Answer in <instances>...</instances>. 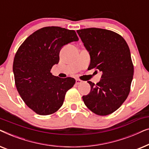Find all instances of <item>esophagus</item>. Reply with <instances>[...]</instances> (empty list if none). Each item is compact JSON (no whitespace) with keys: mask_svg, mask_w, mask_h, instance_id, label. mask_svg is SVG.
<instances>
[{"mask_svg":"<svg viewBox=\"0 0 149 149\" xmlns=\"http://www.w3.org/2000/svg\"><path fill=\"white\" fill-rule=\"evenodd\" d=\"M81 83H82V81H81L80 79H76V84L77 85L81 84Z\"/></svg>","mask_w":149,"mask_h":149,"instance_id":"obj_1","label":"esophagus"}]
</instances>
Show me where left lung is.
<instances>
[{"label": "left lung", "instance_id": "1", "mask_svg": "<svg viewBox=\"0 0 149 149\" xmlns=\"http://www.w3.org/2000/svg\"><path fill=\"white\" fill-rule=\"evenodd\" d=\"M90 56L89 70L102 72L101 80L91 86L83 100L98 115H108L119 109L129 95L134 66L130 48L121 35L111 30L90 28L77 31Z\"/></svg>", "mask_w": 149, "mask_h": 149}]
</instances>
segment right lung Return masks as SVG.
I'll list each match as a JSON object with an SVG mask.
<instances>
[{
	"label": "right lung",
	"instance_id": "obj_1",
	"mask_svg": "<svg viewBox=\"0 0 149 149\" xmlns=\"http://www.w3.org/2000/svg\"><path fill=\"white\" fill-rule=\"evenodd\" d=\"M78 40L74 30L49 26L36 30L18 49L13 64L15 85L26 104L36 113L51 115L62 106L75 79L60 78L50 71L58 64L61 49Z\"/></svg>",
	"mask_w": 149,
	"mask_h": 149
}]
</instances>
